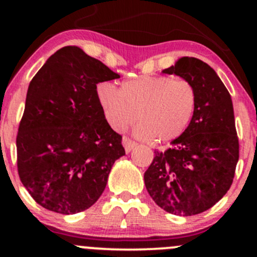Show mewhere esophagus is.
I'll use <instances>...</instances> for the list:
<instances>
[{
    "label": "esophagus",
    "mask_w": 257,
    "mask_h": 257,
    "mask_svg": "<svg viewBox=\"0 0 257 257\" xmlns=\"http://www.w3.org/2000/svg\"><path fill=\"white\" fill-rule=\"evenodd\" d=\"M122 144H123V146H124V150H125L126 153L131 152L132 150L138 145V144L135 143V141H133L129 138H125V137L122 139Z\"/></svg>",
    "instance_id": "1"
}]
</instances>
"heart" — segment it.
Returning <instances> with one entry per match:
<instances>
[{"label": "heart", "instance_id": "heart-1", "mask_svg": "<svg viewBox=\"0 0 257 257\" xmlns=\"http://www.w3.org/2000/svg\"><path fill=\"white\" fill-rule=\"evenodd\" d=\"M96 98L111 128L122 132L139 117L135 135L157 143L184 134L197 108L193 83L169 76H138L123 82L120 89L102 82L96 87Z\"/></svg>", "mask_w": 257, "mask_h": 257}]
</instances>
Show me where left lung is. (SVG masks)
Segmentation results:
<instances>
[{
    "instance_id": "obj_1",
    "label": "left lung",
    "mask_w": 257,
    "mask_h": 257,
    "mask_svg": "<svg viewBox=\"0 0 257 257\" xmlns=\"http://www.w3.org/2000/svg\"><path fill=\"white\" fill-rule=\"evenodd\" d=\"M162 72L193 83L197 108L184 134L167 151H155L144 180L163 210L192 216L216 204L233 182L239 143L232 99L217 73L197 58H180Z\"/></svg>"
}]
</instances>
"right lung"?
<instances>
[{
  "label": "right lung",
  "mask_w": 257,
  "mask_h": 257,
  "mask_svg": "<svg viewBox=\"0 0 257 257\" xmlns=\"http://www.w3.org/2000/svg\"><path fill=\"white\" fill-rule=\"evenodd\" d=\"M116 78L98 59L67 46L29 84L17 137L18 173L43 208L64 215L90 208L125 155L96 98V84Z\"/></svg>",
  "instance_id": "obj_1"
}]
</instances>
